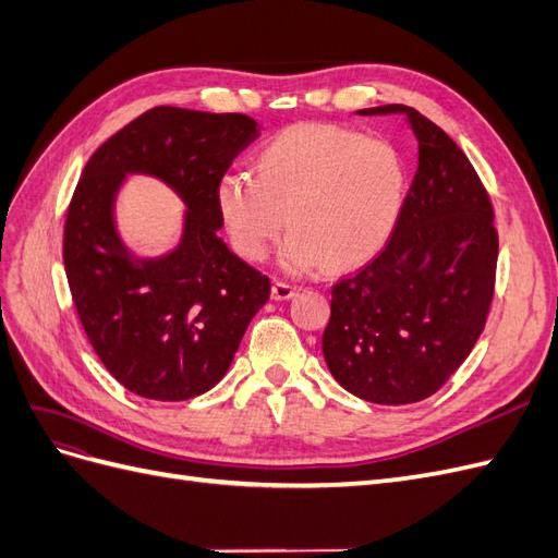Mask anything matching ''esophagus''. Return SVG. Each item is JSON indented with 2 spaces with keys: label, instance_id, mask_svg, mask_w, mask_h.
I'll use <instances>...</instances> for the list:
<instances>
[{
  "label": "esophagus",
  "instance_id": "1",
  "mask_svg": "<svg viewBox=\"0 0 558 558\" xmlns=\"http://www.w3.org/2000/svg\"><path fill=\"white\" fill-rule=\"evenodd\" d=\"M298 293V286L289 281H275L272 283V298L275 300H291Z\"/></svg>",
  "mask_w": 558,
  "mask_h": 558
}]
</instances>
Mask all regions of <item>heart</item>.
<instances>
[{
    "label": "heart",
    "instance_id": "obj_1",
    "mask_svg": "<svg viewBox=\"0 0 558 558\" xmlns=\"http://www.w3.org/2000/svg\"><path fill=\"white\" fill-rule=\"evenodd\" d=\"M253 170L256 177H221L218 214L246 260H263L289 226L281 265L295 275L377 256L408 197V170L393 144L326 123L279 132L258 150Z\"/></svg>",
    "mask_w": 558,
    "mask_h": 558
}]
</instances>
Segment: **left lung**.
Segmentation results:
<instances>
[{
  "label": "left lung",
  "instance_id": "left-lung-1",
  "mask_svg": "<svg viewBox=\"0 0 558 558\" xmlns=\"http://www.w3.org/2000/svg\"><path fill=\"white\" fill-rule=\"evenodd\" d=\"M356 113L408 118L418 167L384 251L332 286L324 359L349 393L410 404L440 391L484 330L498 260L494 207L463 150L426 116L404 105Z\"/></svg>",
  "mask_w": 558,
  "mask_h": 558
}]
</instances>
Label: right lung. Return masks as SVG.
I'll list each match as a JSON object with an SVG mask.
<instances>
[{
    "label": "right lung",
    "instance_id": "1",
    "mask_svg": "<svg viewBox=\"0 0 558 558\" xmlns=\"http://www.w3.org/2000/svg\"><path fill=\"white\" fill-rule=\"evenodd\" d=\"M260 137L244 113L156 107L118 130L88 160L64 223V272L88 340L128 391L189 400L223 379L269 279L218 238L216 189ZM130 173L162 180L186 205L180 244L142 259L114 226Z\"/></svg>",
    "mask_w": 558,
    "mask_h": 558
}]
</instances>
